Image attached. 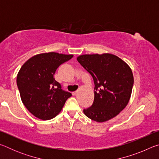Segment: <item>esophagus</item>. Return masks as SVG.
<instances>
[{
    "mask_svg": "<svg viewBox=\"0 0 159 159\" xmlns=\"http://www.w3.org/2000/svg\"><path fill=\"white\" fill-rule=\"evenodd\" d=\"M77 91H75V92H73V93H72V95H76V94H77Z\"/></svg>",
    "mask_w": 159,
    "mask_h": 159,
    "instance_id": "1",
    "label": "esophagus"
}]
</instances>
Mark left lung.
Instances as JSON below:
<instances>
[{
    "instance_id": "left-lung-1",
    "label": "left lung",
    "mask_w": 159,
    "mask_h": 159,
    "mask_svg": "<svg viewBox=\"0 0 159 159\" xmlns=\"http://www.w3.org/2000/svg\"><path fill=\"white\" fill-rule=\"evenodd\" d=\"M77 60L93 78L95 98L93 105L83 109L96 122H105L117 116L130 100L134 79L130 67L109 53L83 55Z\"/></svg>"
}]
</instances>
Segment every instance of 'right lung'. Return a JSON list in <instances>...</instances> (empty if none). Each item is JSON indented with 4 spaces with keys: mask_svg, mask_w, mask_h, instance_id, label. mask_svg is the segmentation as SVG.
<instances>
[{
    "mask_svg": "<svg viewBox=\"0 0 159 159\" xmlns=\"http://www.w3.org/2000/svg\"><path fill=\"white\" fill-rule=\"evenodd\" d=\"M74 57L57 52L34 55L21 67L17 85L29 111L42 120H50L61 111L71 93L61 89L54 75L60 65Z\"/></svg>",
    "mask_w": 159,
    "mask_h": 159,
    "instance_id": "obj_1",
    "label": "right lung"
}]
</instances>
